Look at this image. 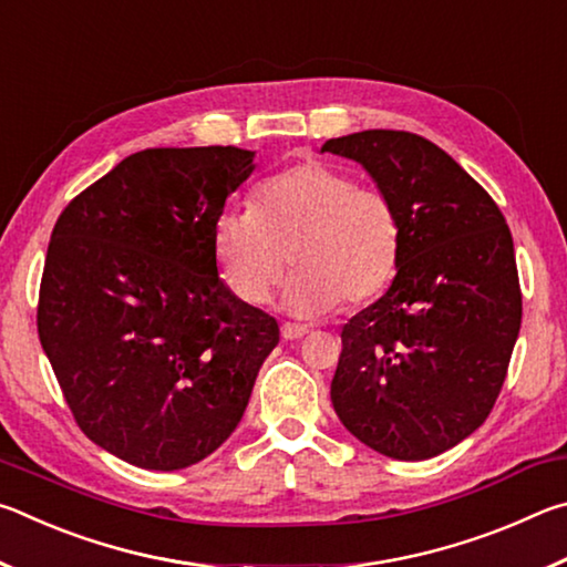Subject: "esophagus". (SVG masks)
I'll list each match as a JSON object with an SVG mask.
<instances>
[{
    "mask_svg": "<svg viewBox=\"0 0 567 567\" xmlns=\"http://www.w3.org/2000/svg\"><path fill=\"white\" fill-rule=\"evenodd\" d=\"M280 330H282L285 340H300L307 334V328H302V324H292V322H285Z\"/></svg>",
    "mask_w": 567,
    "mask_h": 567,
    "instance_id": "1",
    "label": "esophagus"
}]
</instances>
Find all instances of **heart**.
Instances as JSON below:
<instances>
[{
    "label": "heart",
    "mask_w": 567,
    "mask_h": 567,
    "mask_svg": "<svg viewBox=\"0 0 567 567\" xmlns=\"http://www.w3.org/2000/svg\"><path fill=\"white\" fill-rule=\"evenodd\" d=\"M400 215L380 187L354 185L352 175L305 159L267 177L249 209L215 219L213 252L239 302L262 305L292 265L285 292L295 312L354 307L385 290L400 260Z\"/></svg>",
    "instance_id": "b5f03b06"
}]
</instances>
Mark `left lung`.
<instances>
[{
	"label": "left lung",
	"mask_w": 567,
	"mask_h": 567,
	"mask_svg": "<svg viewBox=\"0 0 567 567\" xmlns=\"http://www.w3.org/2000/svg\"><path fill=\"white\" fill-rule=\"evenodd\" d=\"M322 152L358 159L400 215L390 290L342 328L330 398L350 433L395 460L445 453L491 415L523 320L495 199L420 134L364 130Z\"/></svg>",
	"instance_id": "left-lung-1"
}]
</instances>
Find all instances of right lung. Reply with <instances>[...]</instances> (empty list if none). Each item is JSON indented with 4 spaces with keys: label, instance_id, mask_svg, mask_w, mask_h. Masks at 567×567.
I'll list each match as a JSON object with an SVG mask.
<instances>
[{
    "label": "right lung",
    "instance_id": "right-lung-1",
    "mask_svg": "<svg viewBox=\"0 0 567 567\" xmlns=\"http://www.w3.org/2000/svg\"><path fill=\"white\" fill-rule=\"evenodd\" d=\"M239 147L134 152L52 229L37 332L92 443L145 470L205 460L233 435L275 318L217 275L213 227L252 172Z\"/></svg>",
    "mask_w": 567,
    "mask_h": 567
}]
</instances>
